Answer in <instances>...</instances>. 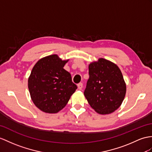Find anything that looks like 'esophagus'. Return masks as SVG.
<instances>
[{"instance_id":"esophagus-1","label":"esophagus","mask_w":152,"mask_h":152,"mask_svg":"<svg viewBox=\"0 0 152 152\" xmlns=\"http://www.w3.org/2000/svg\"><path fill=\"white\" fill-rule=\"evenodd\" d=\"M77 86H78V88L79 89V90H82L83 87V84L80 83L78 84V85H77Z\"/></svg>"}]
</instances>
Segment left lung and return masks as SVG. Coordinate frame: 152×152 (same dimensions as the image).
Instances as JSON below:
<instances>
[{
  "label": "left lung",
  "mask_w": 152,
  "mask_h": 152,
  "mask_svg": "<svg viewBox=\"0 0 152 152\" xmlns=\"http://www.w3.org/2000/svg\"><path fill=\"white\" fill-rule=\"evenodd\" d=\"M89 75L84 95L91 108L102 115L111 113L119 108L126 91L119 67L101 58L89 65Z\"/></svg>",
  "instance_id": "1"
}]
</instances>
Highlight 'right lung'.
Masks as SVG:
<instances>
[{
  "mask_svg": "<svg viewBox=\"0 0 152 152\" xmlns=\"http://www.w3.org/2000/svg\"><path fill=\"white\" fill-rule=\"evenodd\" d=\"M68 61L51 55L40 59L33 66L28 89L32 101L44 112H58L77 89L71 74L63 68Z\"/></svg>",
  "mask_w": 152,
  "mask_h": 152,
  "instance_id": "1",
  "label": "right lung"
}]
</instances>
